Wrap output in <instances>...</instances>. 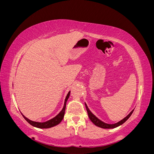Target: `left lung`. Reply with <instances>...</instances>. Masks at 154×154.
Here are the masks:
<instances>
[{
  "label": "left lung",
  "mask_w": 154,
  "mask_h": 154,
  "mask_svg": "<svg viewBox=\"0 0 154 154\" xmlns=\"http://www.w3.org/2000/svg\"><path fill=\"white\" fill-rule=\"evenodd\" d=\"M85 105L86 109H87V113L88 115V118H89L91 122L94 123L96 126H97V127L102 128H114L119 127V126H120V125H122L130 117V116L132 115V114L134 112V109L132 110L127 116H126L125 118H123L122 120L119 121V122H118V123H114V124H108V123H106L103 122H102V121H101L100 119L97 118L94 114H93L91 112V111L89 110V109L88 108V106L85 103Z\"/></svg>",
  "instance_id": "obj_1"
}]
</instances>
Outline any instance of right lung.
Here are the masks:
<instances>
[{
  "label": "right lung",
  "mask_w": 154,
  "mask_h": 154,
  "mask_svg": "<svg viewBox=\"0 0 154 154\" xmlns=\"http://www.w3.org/2000/svg\"><path fill=\"white\" fill-rule=\"evenodd\" d=\"M70 92H71V91H69L68 92V94L66 97V100H65V101H64V105H63L62 110L60 111L59 114L56 116L54 118L47 121V122H33V121H31V120L29 119L28 118L25 117V116L22 114V115L27 122H28L31 125L33 126V127H35L39 128H49L54 127V126L58 125L60 122H61L64 117L65 111H66V103H67L68 98L69 97Z\"/></svg>",
  "instance_id": "right-lung-1"
}]
</instances>
